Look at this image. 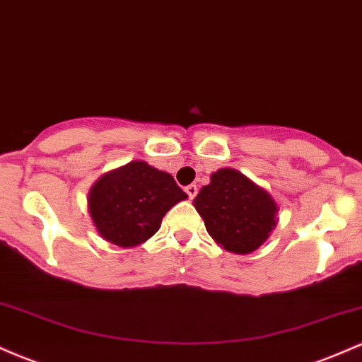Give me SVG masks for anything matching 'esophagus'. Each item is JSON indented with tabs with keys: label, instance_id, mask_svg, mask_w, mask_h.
<instances>
[{
	"label": "esophagus",
	"instance_id": "obj_1",
	"mask_svg": "<svg viewBox=\"0 0 362 362\" xmlns=\"http://www.w3.org/2000/svg\"><path fill=\"white\" fill-rule=\"evenodd\" d=\"M185 192H187V195H189V199H194L195 195H197V185H194V184L187 185Z\"/></svg>",
	"mask_w": 362,
	"mask_h": 362
}]
</instances>
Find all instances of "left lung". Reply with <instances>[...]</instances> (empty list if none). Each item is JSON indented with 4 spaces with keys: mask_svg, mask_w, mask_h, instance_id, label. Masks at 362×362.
Wrapping results in <instances>:
<instances>
[{
    "mask_svg": "<svg viewBox=\"0 0 362 362\" xmlns=\"http://www.w3.org/2000/svg\"><path fill=\"white\" fill-rule=\"evenodd\" d=\"M194 206L204 219L206 230L216 243L233 253H250L267 240L276 226L274 199L233 168L213 173Z\"/></svg>",
    "mask_w": 362,
    "mask_h": 362,
    "instance_id": "obj_1",
    "label": "left lung"
}]
</instances>
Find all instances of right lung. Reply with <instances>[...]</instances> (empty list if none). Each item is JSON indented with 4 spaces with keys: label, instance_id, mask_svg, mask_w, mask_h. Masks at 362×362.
Here are the masks:
<instances>
[{
    "label": "right lung",
    "instance_id": "1",
    "mask_svg": "<svg viewBox=\"0 0 362 362\" xmlns=\"http://www.w3.org/2000/svg\"><path fill=\"white\" fill-rule=\"evenodd\" d=\"M184 199L187 194L170 173L131 161L91 187L88 209L102 238L136 247L155 235L163 216Z\"/></svg>",
    "mask_w": 362,
    "mask_h": 362
}]
</instances>
